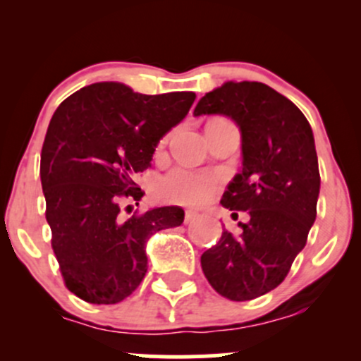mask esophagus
Wrapping results in <instances>:
<instances>
[{"mask_svg": "<svg viewBox=\"0 0 361 361\" xmlns=\"http://www.w3.org/2000/svg\"><path fill=\"white\" fill-rule=\"evenodd\" d=\"M195 219H197V212H192V210H186V214H185V224L193 222Z\"/></svg>", "mask_w": 361, "mask_h": 361, "instance_id": "34e87169", "label": "esophagus"}]
</instances>
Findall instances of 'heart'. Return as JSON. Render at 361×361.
Returning a JSON list of instances; mask_svg holds the SVG:
<instances>
[{"mask_svg": "<svg viewBox=\"0 0 361 361\" xmlns=\"http://www.w3.org/2000/svg\"><path fill=\"white\" fill-rule=\"evenodd\" d=\"M215 176L205 173L175 169L163 178L159 185V193L164 200L181 205H200L212 195Z\"/></svg>", "mask_w": 361, "mask_h": 361, "instance_id": "1", "label": "heart"}]
</instances>
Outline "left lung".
Returning a JSON list of instances; mask_svg holds the SVG:
<instances>
[{"instance_id":"left-lung-1","label":"left lung","mask_w":361,"mask_h":361,"mask_svg":"<svg viewBox=\"0 0 361 361\" xmlns=\"http://www.w3.org/2000/svg\"><path fill=\"white\" fill-rule=\"evenodd\" d=\"M193 115H226L239 127L243 169L221 204L247 212L241 233L224 231L202 255V270L226 299H256L283 281L316 221L321 176L312 128L288 98L258 81L224 82Z\"/></svg>"}]
</instances>
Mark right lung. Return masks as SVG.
Here are the masks:
<instances>
[{
    "label": "right lung",
    "instance_id": "add662e5",
    "mask_svg": "<svg viewBox=\"0 0 361 361\" xmlns=\"http://www.w3.org/2000/svg\"><path fill=\"white\" fill-rule=\"evenodd\" d=\"M193 91L135 93L117 81L85 86L52 115L40 154L45 219L66 287L90 304H117L147 271L146 244L183 224L181 207L122 215L139 200L137 173L151 166L159 140L186 117ZM130 209V205H127Z\"/></svg>",
    "mask_w": 361,
    "mask_h": 361
}]
</instances>
